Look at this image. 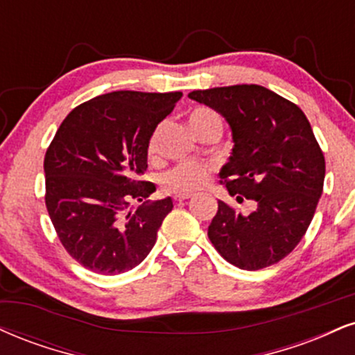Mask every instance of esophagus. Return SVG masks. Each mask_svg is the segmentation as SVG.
<instances>
[{
	"mask_svg": "<svg viewBox=\"0 0 355 355\" xmlns=\"http://www.w3.org/2000/svg\"><path fill=\"white\" fill-rule=\"evenodd\" d=\"M191 198L190 193H182V195H175V202H185V200Z\"/></svg>",
	"mask_w": 355,
	"mask_h": 355,
	"instance_id": "1",
	"label": "esophagus"
}]
</instances>
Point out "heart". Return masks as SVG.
<instances>
[{
  "label": "heart",
  "instance_id": "1",
  "mask_svg": "<svg viewBox=\"0 0 355 355\" xmlns=\"http://www.w3.org/2000/svg\"><path fill=\"white\" fill-rule=\"evenodd\" d=\"M189 123L196 135H200V132L210 125L223 127L220 115L208 107H196L191 110L189 115ZM162 130H164V123H159L153 129L150 137H148V155H155L159 152ZM211 172L213 168L208 164H202V162H180V164L172 166L168 172L162 175L160 183L164 187V190L168 191V193H195V191L207 187V183L211 178Z\"/></svg>",
  "mask_w": 355,
  "mask_h": 355
}]
</instances>
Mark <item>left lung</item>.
Returning a JSON list of instances; mask_svg holds the SVG:
<instances>
[{"instance_id": "8db88e82", "label": "left lung", "mask_w": 355, "mask_h": 355, "mask_svg": "<svg viewBox=\"0 0 355 355\" xmlns=\"http://www.w3.org/2000/svg\"><path fill=\"white\" fill-rule=\"evenodd\" d=\"M215 109L233 130V153L221 183L256 208L241 215L218 200L208 226L215 250L233 266L263 270L288 256L304 236L322 195L326 160L304 112L263 85L238 84L189 94Z\"/></svg>"}]
</instances>
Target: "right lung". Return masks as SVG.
Returning a JSON list of instances; mask_svg holds the SVG:
<instances>
[{
  "label": "right lung",
  "instance_id": "obj_1",
  "mask_svg": "<svg viewBox=\"0 0 355 355\" xmlns=\"http://www.w3.org/2000/svg\"><path fill=\"white\" fill-rule=\"evenodd\" d=\"M182 92L115 91L72 109L44 157V202L64 250L99 275H121L147 258L172 198L145 202L155 185L147 142ZM132 201L144 203L135 212Z\"/></svg>",
  "mask_w": 355,
  "mask_h": 355
}]
</instances>
